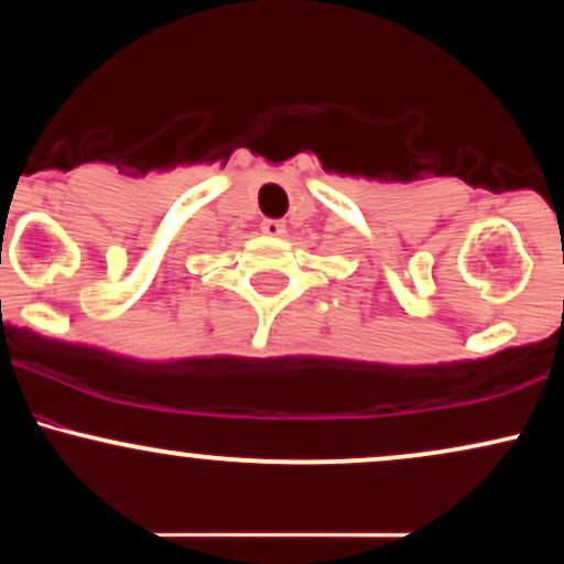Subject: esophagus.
Segmentation results:
<instances>
[{"instance_id": "obj_1", "label": "esophagus", "mask_w": 564, "mask_h": 564, "mask_svg": "<svg viewBox=\"0 0 564 564\" xmlns=\"http://www.w3.org/2000/svg\"><path fill=\"white\" fill-rule=\"evenodd\" d=\"M262 232H264V236H270V238H281L283 232H286V225H283L281 219H264Z\"/></svg>"}]
</instances>
